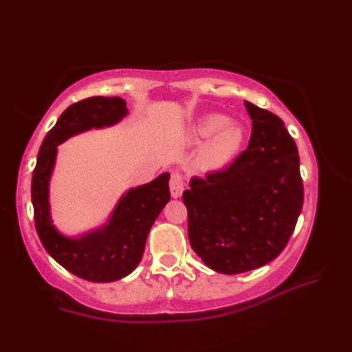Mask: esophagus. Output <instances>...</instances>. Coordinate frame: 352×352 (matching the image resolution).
<instances>
[{"instance_id": "esophagus-1", "label": "esophagus", "mask_w": 352, "mask_h": 352, "mask_svg": "<svg viewBox=\"0 0 352 352\" xmlns=\"http://www.w3.org/2000/svg\"><path fill=\"white\" fill-rule=\"evenodd\" d=\"M169 189H170V195L174 198L182 197V193L184 190V177L183 174H175L170 175V180H169Z\"/></svg>"}]
</instances>
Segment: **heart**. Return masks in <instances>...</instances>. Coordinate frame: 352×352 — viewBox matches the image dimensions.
Listing matches in <instances>:
<instances>
[{
	"label": "heart",
	"instance_id": "1",
	"mask_svg": "<svg viewBox=\"0 0 352 352\" xmlns=\"http://www.w3.org/2000/svg\"><path fill=\"white\" fill-rule=\"evenodd\" d=\"M195 136L199 139L215 136L208 142L204 149V162L210 168H221L233 159L242 144V130L228 124V119L222 115L204 116L195 125Z\"/></svg>",
	"mask_w": 352,
	"mask_h": 352
}]
</instances>
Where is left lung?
I'll list each match as a JSON object with an SVG mask.
<instances>
[{
	"label": "left lung",
	"instance_id": "8db88e82",
	"mask_svg": "<svg viewBox=\"0 0 352 352\" xmlns=\"http://www.w3.org/2000/svg\"><path fill=\"white\" fill-rule=\"evenodd\" d=\"M248 148L183 192L192 250L221 274L263 266L286 248L304 201L300 155L281 119L245 101Z\"/></svg>",
	"mask_w": 352,
	"mask_h": 352
}]
</instances>
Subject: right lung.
<instances>
[{
    "label": "right lung",
    "mask_w": 352,
    "mask_h": 352,
    "mask_svg": "<svg viewBox=\"0 0 352 352\" xmlns=\"http://www.w3.org/2000/svg\"><path fill=\"white\" fill-rule=\"evenodd\" d=\"M125 115V101L119 96H91L74 102L45 136L33 170L32 203L37 236L58 265L87 281H116L133 272L144 256L149 230L170 198L166 172L151 183L126 192L107 226L77 241L58 234L51 223L48 183L57 145L92 126L113 125Z\"/></svg>",
    "instance_id": "add662e5"
}]
</instances>
